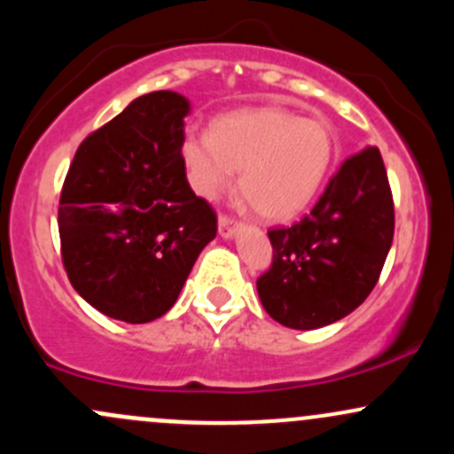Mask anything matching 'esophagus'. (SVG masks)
<instances>
[{
    "instance_id": "1",
    "label": "esophagus",
    "mask_w": 454,
    "mask_h": 454,
    "mask_svg": "<svg viewBox=\"0 0 454 454\" xmlns=\"http://www.w3.org/2000/svg\"><path fill=\"white\" fill-rule=\"evenodd\" d=\"M237 228H239V223L235 222V219L228 217V215H219V219H217L219 237H222V239H232V237H235Z\"/></svg>"
}]
</instances>
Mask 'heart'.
I'll return each mask as SVG.
<instances>
[{"label":"heart","mask_w":454,"mask_h":454,"mask_svg":"<svg viewBox=\"0 0 454 454\" xmlns=\"http://www.w3.org/2000/svg\"><path fill=\"white\" fill-rule=\"evenodd\" d=\"M333 133L318 118L280 106L239 109L217 118L211 136L187 131L181 154L192 187L217 198L235 183L258 215L284 222L317 198L333 159Z\"/></svg>","instance_id":"1"}]
</instances>
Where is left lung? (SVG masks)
<instances>
[{
    "label": "left lung",
    "mask_w": 454,
    "mask_h": 454,
    "mask_svg": "<svg viewBox=\"0 0 454 454\" xmlns=\"http://www.w3.org/2000/svg\"><path fill=\"white\" fill-rule=\"evenodd\" d=\"M395 237V204L381 153L348 157L310 213L269 231L273 262L256 288L267 315L317 330L351 315L375 288Z\"/></svg>",
    "instance_id": "left-lung-1"
}]
</instances>
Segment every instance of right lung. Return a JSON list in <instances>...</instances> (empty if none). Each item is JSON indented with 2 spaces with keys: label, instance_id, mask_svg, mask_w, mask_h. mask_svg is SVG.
<instances>
[{
  "label": "right lung",
  "instance_id": "add662e5",
  "mask_svg": "<svg viewBox=\"0 0 454 454\" xmlns=\"http://www.w3.org/2000/svg\"><path fill=\"white\" fill-rule=\"evenodd\" d=\"M189 101L144 94L90 133L59 196L62 262L90 306L124 323L163 317L217 217L189 187L181 144Z\"/></svg>",
  "mask_w": 454,
  "mask_h": 454
}]
</instances>
